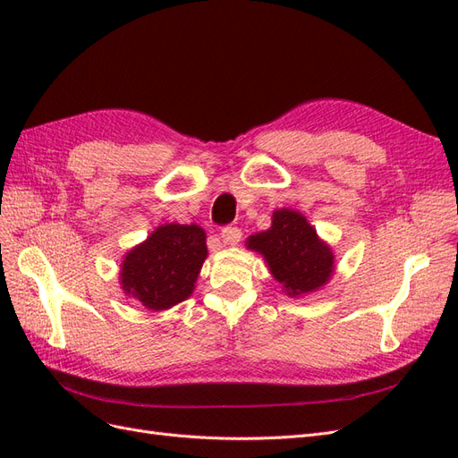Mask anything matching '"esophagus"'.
Returning <instances> with one entry per match:
<instances>
[{
	"label": "esophagus",
	"instance_id": "34e87169",
	"mask_svg": "<svg viewBox=\"0 0 458 458\" xmlns=\"http://www.w3.org/2000/svg\"><path fill=\"white\" fill-rule=\"evenodd\" d=\"M241 237H242V231L239 227H225L221 231V241L229 246H237L241 242Z\"/></svg>",
	"mask_w": 458,
	"mask_h": 458
}]
</instances>
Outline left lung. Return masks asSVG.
Returning <instances> with one entry per match:
<instances>
[{"label":"left lung","instance_id":"obj_1","mask_svg":"<svg viewBox=\"0 0 458 458\" xmlns=\"http://www.w3.org/2000/svg\"><path fill=\"white\" fill-rule=\"evenodd\" d=\"M246 248L266 259L273 279L290 298L308 296L335 275V252L308 217L293 208L273 212L271 227L250 234Z\"/></svg>","mask_w":458,"mask_h":458}]
</instances>
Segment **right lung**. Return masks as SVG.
<instances>
[{"label": "right lung", "instance_id": "1", "mask_svg": "<svg viewBox=\"0 0 458 458\" xmlns=\"http://www.w3.org/2000/svg\"><path fill=\"white\" fill-rule=\"evenodd\" d=\"M206 258V233L200 225H158L123 256L120 288L145 310L165 311L192 294Z\"/></svg>", "mask_w": 458, "mask_h": 458}]
</instances>
